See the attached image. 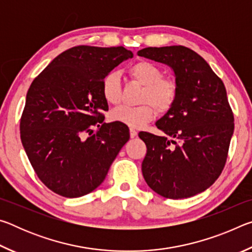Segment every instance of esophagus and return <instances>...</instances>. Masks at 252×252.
Masks as SVG:
<instances>
[{
  "instance_id": "esophagus-1",
  "label": "esophagus",
  "mask_w": 252,
  "mask_h": 252,
  "mask_svg": "<svg viewBox=\"0 0 252 252\" xmlns=\"http://www.w3.org/2000/svg\"><path fill=\"white\" fill-rule=\"evenodd\" d=\"M138 135V132H136L134 129H130V136L131 138H135Z\"/></svg>"
}]
</instances>
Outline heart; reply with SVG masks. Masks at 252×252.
I'll list each match as a JSON object with an SVG mask.
<instances>
[{
  "label": "heart",
  "mask_w": 252,
  "mask_h": 252,
  "mask_svg": "<svg viewBox=\"0 0 252 252\" xmlns=\"http://www.w3.org/2000/svg\"><path fill=\"white\" fill-rule=\"evenodd\" d=\"M130 78L142 85L138 106H119L110 112V120L131 127H141L153 120L156 110L159 113H167L176 103L179 85L155 63L139 61L127 69ZM103 99L110 104H118L121 101L122 84L120 74L117 71L106 73L101 82Z\"/></svg>",
  "instance_id": "1"
}]
</instances>
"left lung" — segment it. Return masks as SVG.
Returning <instances> with one entry per match:
<instances>
[{"label": "left lung", "mask_w": 252, "mask_h": 252, "mask_svg": "<svg viewBox=\"0 0 252 252\" xmlns=\"http://www.w3.org/2000/svg\"><path fill=\"white\" fill-rule=\"evenodd\" d=\"M140 57L172 67L176 103L156 126L164 136L140 132L147 146L142 174L164 198H189L207 190L222 172L234 129L224 84L202 57L182 45L146 48Z\"/></svg>", "instance_id": "1"}]
</instances>
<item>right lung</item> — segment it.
Wrapping results in <instances>:
<instances>
[{"label":"right lung","mask_w":252,"mask_h":252,"mask_svg":"<svg viewBox=\"0 0 252 252\" xmlns=\"http://www.w3.org/2000/svg\"><path fill=\"white\" fill-rule=\"evenodd\" d=\"M132 57L123 46H74L33 80L21 117V141L36 176L54 193L78 198L92 192L129 140L126 125L103 122L109 106L101 82Z\"/></svg>","instance_id":"right-lung-1"}]
</instances>
